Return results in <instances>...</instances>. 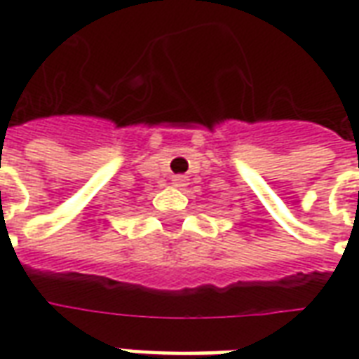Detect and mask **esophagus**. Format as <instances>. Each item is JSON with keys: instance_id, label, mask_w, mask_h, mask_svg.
<instances>
[{"instance_id": "1", "label": "esophagus", "mask_w": 359, "mask_h": 359, "mask_svg": "<svg viewBox=\"0 0 359 359\" xmlns=\"http://www.w3.org/2000/svg\"><path fill=\"white\" fill-rule=\"evenodd\" d=\"M172 184H175V187H187L188 177L187 175H177V177H172Z\"/></svg>"}]
</instances>
